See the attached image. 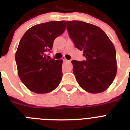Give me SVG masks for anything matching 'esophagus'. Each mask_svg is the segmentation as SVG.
I'll use <instances>...</instances> for the list:
<instances>
[{
  "label": "esophagus",
  "mask_w": 130,
  "mask_h": 130,
  "mask_svg": "<svg viewBox=\"0 0 130 130\" xmlns=\"http://www.w3.org/2000/svg\"><path fill=\"white\" fill-rule=\"evenodd\" d=\"M63 60H64V61H68V60L66 59V58H64H64H63Z\"/></svg>",
  "instance_id": "34e87169"
}]
</instances>
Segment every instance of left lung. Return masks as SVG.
<instances>
[{
	"label": "left lung",
	"mask_w": 130,
	"mask_h": 130,
	"mask_svg": "<svg viewBox=\"0 0 130 130\" xmlns=\"http://www.w3.org/2000/svg\"><path fill=\"white\" fill-rule=\"evenodd\" d=\"M66 29L85 60H72L73 72L80 87L88 92L105 91L117 73L115 47L98 26L80 21H67Z\"/></svg>",
	"instance_id": "obj_1"
}]
</instances>
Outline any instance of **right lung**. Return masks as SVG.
<instances>
[{
	"label": "right lung",
	"instance_id": "1",
	"mask_svg": "<svg viewBox=\"0 0 130 130\" xmlns=\"http://www.w3.org/2000/svg\"><path fill=\"white\" fill-rule=\"evenodd\" d=\"M66 21H49L31 27L21 39L15 53L18 75L30 91L45 94L59 85L62 60L49 59L55 39L63 34Z\"/></svg>",
	"mask_w": 130,
	"mask_h": 130
}]
</instances>
